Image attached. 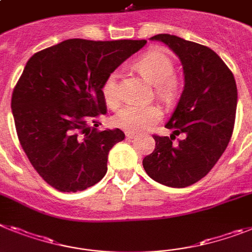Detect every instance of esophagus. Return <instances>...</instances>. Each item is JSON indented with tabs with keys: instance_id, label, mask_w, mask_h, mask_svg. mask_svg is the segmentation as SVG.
<instances>
[{
	"instance_id": "34e87169",
	"label": "esophagus",
	"mask_w": 252,
	"mask_h": 252,
	"mask_svg": "<svg viewBox=\"0 0 252 252\" xmlns=\"http://www.w3.org/2000/svg\"><path fill=\"white\" fill-rule=\"evenodd\" d=\"M125 134H126V137H127V139H135V137L137 136V134H135L132 131H126Z\"/></svg>"
}]
</instances>
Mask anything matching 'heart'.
<instances>
[{
    "instance_id": "heart-1",
    "label": "heart",
    "mask_w": 252,
    "mask_h": 252,
    "mask_svg": "<svg viewBox=\"0 0 252 252\" xmlns=\"http://www.w3.org/2000/svg\"><path fill=\"white\" fill-rule=\"evenodd\" d=\"M137 71L156 87L157 95L164 102L176 99L178 83L175 79V62L162 51H149L136 62ZM102 95L109 108H117L121 103L118 74L112 72L102 87ZM162 118L158 105H126L113 117L115 126L126 131H143Z\"/></svg>"
}]
</instances>
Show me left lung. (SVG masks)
I'll use <instances>...</instances> for the list:
<instances>
[{
  "mask_svg": "<svg viewBox=\"0 0 252 252\" xmlns=\"http://www.w3.org/2000/svg\"><path fill=\"white\" fill-rule=\"evenodd\" d=\"M175 52L184 67L185 85L165 124L171 137L154 135L156 149L143 159L150 178L169 188H186L209 173L231 140L237 108L233 74L213 49L171 34L150 38ZM187 136L178 144L176 134Z\"/></svg>",
  "mask_w": 252,
  "mask_h": 252,
  "instance_id": "8db88e82",
  "label": "left lung"
}]
</instances>
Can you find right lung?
I'll use <instances>...</instances> for the list:
<instances>
[{"label":"right lung","instance_id":"right-lung-1","mask_svg":"<svg viewBox=\"0 0 252 252\" xmlns=\"http://www.w3.org/2000/svg\"><path fill=\"white\" fill-rule=\"evenodd\" d=\"M145 44L67 39L27 62L12 93V116L24 152L52 188L76 192L104 177L109 150L125 134L96 130L95 118L107 113L102 87Z\"/></svg>","mask_w":252,"mask_h":252}]
</instances>
